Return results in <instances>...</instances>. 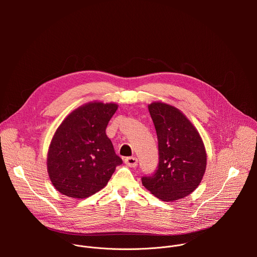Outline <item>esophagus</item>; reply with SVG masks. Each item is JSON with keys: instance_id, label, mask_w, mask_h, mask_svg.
Returning <instances> with one entry per match:
<instances>
[{"instance_id": "1", "label": "esophagus", "mask_w": 257, "mask_h": 257, "mask_svg": "<svg viewBox=\"0 0 257 257\" xmlns=\"http://www.w3.org/2000/svg\"><path fill=\"white\" fill-rule=\"evenodd\" d=\"M124 162H125V164H126L128 167H130V168H135V167L137 166V164H138V161H137V159H136L135 157L126 158Z\"/></svg>"}]
</instances>
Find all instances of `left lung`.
Masks as SVG:
<instances>
[{
  "mask_svg": "<svg viewBox=\"0 0 257 257\" xmlns=\"http://www.w3.org/2000/svg\"><path fill=\"white\" fill-rule=\"evenodd\" d=\"M158 135L159 166L143 186L163 201H175L191 194L206 169L203 141L193 124L179 108L162 101L149 104Z\"/></svg>",
  "mask_w": 257,
  "mask_h": 257,
  "instance_id": "left-lung-1",
  "label": "left lung"
}]
</instances>
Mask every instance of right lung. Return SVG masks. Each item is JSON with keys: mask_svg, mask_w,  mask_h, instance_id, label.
Wrapping results in <instances>:
<instances>
[{"mask_svg": "<svg viewBox=\"0 0 257 257\" xmlns=\"http://www.w3.org/2000/svg\"><path fill=\"white\" fill-rule=\"evenodd\" d=\"M118 104L90 101L70 113L56 130L47 166L54 187L72 198H86L102 189L123 162L105 129Z\"/></svg>", "mask_w": 257, "mask_h": 257, "instance_id": "right-lung-1", "label": "right lung"}]
</instances>
